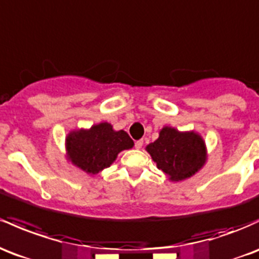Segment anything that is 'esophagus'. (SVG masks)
<instances>
[{
  "instance_id": "esophagus-1",
  "label": "esophagus",
  "mask_w": 259,
  "mask_h": 259,
  "mask_svg": "<svg viewBox=\"0 0 259 259\" xmlns=\"http://www.w3.org/2000/svg\"><path fill=\"white\" fill-rule=\"evenodd\" d=\"M143 145H144V141L143 140H138V141H135V147L138 150H140L141 147H143Z\"/></svg>"
}]
</instances>
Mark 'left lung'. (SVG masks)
<instances>
[{
    "label": "left lung",
    "mask_w": 259,
    "mask_h": 259,
    "mask_svg": "<svg viewBox=\"0 0 259 259\" xmlns=\"http://www.w3.org/2000/svg\"><path fill=\"white\" fill-rule=\"evenodd\" d=\"M153 162L171 182L193 177L208 160L204 139L194 130L180 132L173 126H163L158 139L146 146Z\"/></svg>",
    "instance_id": "left-lung-1"
}]
</instances>
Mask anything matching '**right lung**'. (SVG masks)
I'll list each match as a JSON object with an SVG mask.
<instances>
[{
    "label": "right lung",
    "mask_w": 259,
    "mask_h": 259,
    "mask_svg": "<svg viewBox=\"0 0 259 259\" xmlns=\"http://www.w3.org/2000/svg\"><path fill=\"white\" fill-rule=\"evenodd\" d=\"M133 146L134 141L126 132H116L107 121L71 130L65 139L67 161L90 176L110 167L119 153Z\"/></svg>",
    "instance_id": "1"
}]
</instances>
